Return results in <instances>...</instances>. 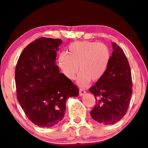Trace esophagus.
I'll list each match as a JSON object with an SVG mask.
<instances>
[{"label":"esophagus","instance_id":"esophagus-1","mask_svg":"<svg viewBox=\"0 0 148 148\" xmlns=\"http://www.w3.org/2000/svg\"><path fill=\"white\" fill-rule=\"evenodd\" d=\"M85 94V90H84V89L80 88L79 89V95L83 96V95H84Z\"/></svg>","mask_w":148,"mask_h":148}]
</instances>
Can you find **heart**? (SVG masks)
Returning <instances> with one entry per match:
<instances>
[{"label":"heart","mask_w":148,"mask_h":148,"mask_svg":"<svg viewBox=\"0 0 148 148\" xmlns=\"http://www.w3.org/2000/svg\"><path fill=\"white\" fill-rule=\"evenodd\" d=\"M111 53L108 46L97 42L79 41L69 45L67 54L61 53L58 56V65L69 79H75L78 73V83L86 86L90 80H100L109 65Z\"/></svg>","instance_id":"b5f03b06"}]
</instances>
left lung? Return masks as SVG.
Returning a JSON list of instances; mask_svg holds the SVG:
<instances>
[{
  "instance_id": "left-lung-1",
  "label": "left lung",
  "mask_w": 148,
  "mask_h": 148,
  "mask_svg": "<svg viewBox=\"0 0 148 148\" xmlns=\"http://www.w3.org/2000/svg\"><path fill=\"white\" fill-rule=\"evenodd\" d=\"M113 52L106 73L89 91L95 97L96 106L90 112L92 119L112 125L127 112L132 94L131 69L123 49L113 42Z\"/></svg>"
}]
</instances>
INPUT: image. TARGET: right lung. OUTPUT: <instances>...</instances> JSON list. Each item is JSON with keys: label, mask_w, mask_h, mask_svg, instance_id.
<instances>
[{"label": "right lung", "mask_w": 148, "mask_h": 148, "mask_svg": "<svg viewBox=\"0 0 148 148\" xmlns=\"http://www.w3.org/2000/svg\"><path fill=\"white\" fill-rule=\"evenodd\" d=\"M60 39L42 38L23 49L15 70L17 99L28 119L41 127H50L65 115L69 97L79 90L56 65Z\"/></svg>", "instance_id": "1"}]
</instances>
